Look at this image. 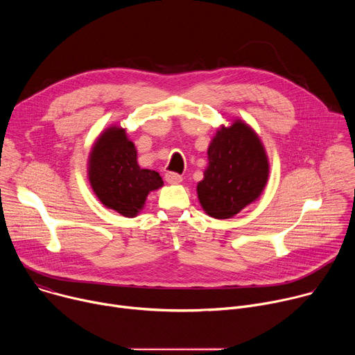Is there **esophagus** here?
Wrapping results in <instances>:
<instances>
[{"mask_svg": "<svg viewBox=\"0 0 355 355\" xmlns=\"http://www.w3.org/2000/svg\"><path fill=\"white\" fill-rule=\"evenodd\" d=\"M164 178H166V181L168 184H180L182 181V177L180 174H177V173H166Z\"/></svg>", "mask_w": 355, "mask_h": 355, "instance_id": "esophagus-1", "label": "esophagus"}]
</instances>
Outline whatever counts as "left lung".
<instances>
[{"instance_id": "left-lung-1", "label": "left lung", "mask_w": 355, "mask_h": 355, "mask_svg": "<svg viewBox=\"0 0 355 355\" xmlns=\"http://www.w3.org/2000/svg\"><path fill=\"white\" fill-rule=\"evenodd\" d=\"M268 180L264 147L245 123L218 130L208 148V167L196 191L202 208L215 219H229L256 200Z\"/></svg>"}]
</instances>
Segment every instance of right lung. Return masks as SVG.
I'll return each mask as SVG.
<instances>
[{
  "mask_svg": "<svg viewBox=\"0 0 355 355\" xmlns=\"http://www.w3.org/2000/svg\"><path fill=\"white\" fill-rule=\"evenodd\" d=\"M88 175L99 200L126 218L136 216L147 193L163 185L157 171L139 167L135 144L121 128L99 136L89 156Z\"/></svg>",
  "mask_w": 355,
  "mask_h": 355,
  "instance_id": "1",
  "label": "right lung"
}]
</instances>
